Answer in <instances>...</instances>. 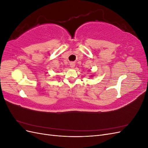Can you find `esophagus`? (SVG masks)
Instances as JSON below:
<instances>
[{
    "label": "esophagus",
    "instance_id": "obj_1",
    "mask_svg": "<svg viewBox=\"0 0 148 148\" xmlns=\"http://www.w3.org/2000/svg\"><path fill=\"white\" fill-rule=\"evenodd\" d=\"M70 67H71V68H74L75 66V64L74 63V62H70Z\"/></svg>",
    "mask_w": 148,
    "mask_h": 148
}]
</instances>
